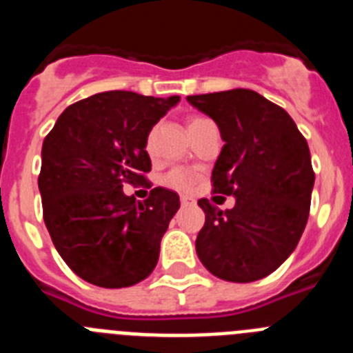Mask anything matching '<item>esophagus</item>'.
Returning a JSON list of instances; mask_svg holds the SVG:
<instances>
[{
  "label": "esophagus",
  "instance_id": "1",
  "mask_svg": "<svg viewBox=\"0 0 353 353\" xmlns=\"http://www.w3.org/2000/svg\"><path fill=\"white\" fill-rule=\"evenodd\" d=\"M180 203L183 207H191V205H196V199L191 198V196H180Z\"/></svg>",
  "mask_w": 353,
  "mask_h": 353
}]
</instances>
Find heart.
<instances>
[{
  "instance_id": "b5f03b06",
  "label": "heart",
  "mask_w": 353,
  "mask_h": 353,
  "mask_svg": "<svg viewBox=\"0 0 353 353\" xmlns=\"http://www.w3.org/2000/svg\"><path fill=\"white\" fill-rule=\"evenodd\" d=\"M201 120H207V118L192 117L191 120H189V127L196 125V123H199ZM152 148H154V132H150L148 138H146V150L152 152ZM162 183L166 187H170V189H173V191L187 192L194 187L196 174L192 173V171L185 170V168H174V170H171L170 173L162 179Z\"/></svg>"
}]
</instances>
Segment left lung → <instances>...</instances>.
<instances>
[{
  "label": "left lung",
  "instance_id": "obj_1",
  "mask_svg": "<svg viewBox=\"0 0 353 353\" xmlns=\"http://www.w3.org/2000/svg\"><path fill=\"white\" fill-rule=\"evenodd\" d=\"M217 123L224 146L214 192L232 210L199 199L205 224L196 252L208 272L232 283L269 276L297 248L310 215L314 171L307 141L285 109L245 88L187 97Z\"/></svg>",
  "mask_w": 353,
  "mask_h": 353
}]
</instances>
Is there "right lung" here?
<instances>
[{
    "label": "right lung",
    "mask_w": 353,
    "mask_h": 353,
    "mask_svg": "<svg viewBox=\"0 0 353 353\" xmlns=\"http://www.w3.org/2000/svg\"><path fill=\"white\" fill-rule=\"evenodd\" d=\"M180 97L104 92L68 105L42 145L39 189L56 251L81 279L125 288L152 274L161 239L180 208L154 187L145 201L123 192L152 170L146 138Z\"/></svg>",
    "instance_id": "add662e5"
}]
</instances>
